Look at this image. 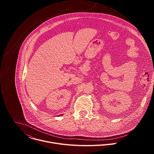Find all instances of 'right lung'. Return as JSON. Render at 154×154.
Wrapping results in <instances>:
<instances>
[{"label": "right lung", "mask_w": 154, "mask_h": 154, "mask_svg": "<svg viewBox=\"0 0 154 154\" xmlns=\"http://www.w3.org/2000/svg\"><path fill=\"white\" fill-rule=\"evenodd\" d=\"M60 116H61V115H60Z\"/></svg>", "instance_id": "obj_1"}]
</instances>
